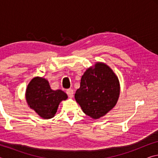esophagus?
<instances>
[{
	"mask_svg": "<svg viewBox=\"0 0 158 158\" xmlns=\"http://www.w3.org/2000/svg\"><path fill=\"white\" fill-rule=\"evenodd\" d=\"M66 93H67V95H68V97L69 98H73V95H74V91H73V89H68L66 90Z\"/></svg>",
	"mask_w": 158,
	"mask_h": 158,
	"instance_id": "1",
	"label": "esophagus"
}]
</instances>
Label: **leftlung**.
Returning <instances> with one entry per match:
<instances>
[{"instance_id":"obj_1","label":"left lung","mask_w":158,"mask_h":158,"mask_svg":"<svg viewBox=\"0 0 158 158\" xmlns=\"http://www.w3.org/2000/svg\"><path fill=\"white\" fill-rule=\"evenodd\" d=\"M119 95L117 76L108 65L98 62L81 77L74 98L84 114L98 119L114 107Z\"/></svg>"}]
</instances>
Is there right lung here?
<instances>
[{
	"instance_id": "obj_1",
	"label": "right lung",
	"mask_w": 158,
	"mask_h": 158,
	"mask_svg": "<svg viewBox=\"0 0 158 158\" xmlns=\"http://www.w3.org/2000/svg\"><path fill=\"white\" fill-rule=\"evenodd\" d=\"M67 98L68 95L63 90L51 89L49 81L42 77L33 78L26 90L28 106L44 119L54 116L60 102Z\"/></svg>"
}]
</instances>
